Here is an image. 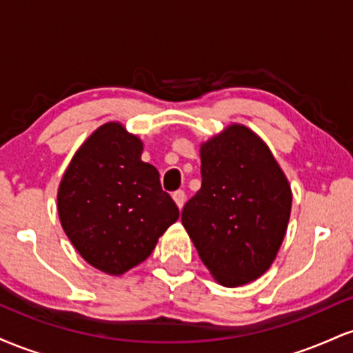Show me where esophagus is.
Wrapping results in <instances>:
<instances>
[{"label":"esophagus","instance_id":"34e87169","mask_svg":"<svg viewBox=\"0 0 353 353\" xmlns=\"http://www.w3.org/2000/svg\"><path fill=\"white\" fill-rule=\"evenodd\" d=\"M172 199L176 201L177 208L182 209V205L185 204V192H184V190H176V192L172 194Z\"/></svg>","mask_w":353,"mask_h":353}]
</instances>
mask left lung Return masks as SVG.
Wrapping results in <instances>:
<instances>
[{"mask_svg":"<svg viewBox=\"0 0 353 353\" xmlns=\"http://www.w3.org/2000/svg\"><path fill=\"white\" fill-rule=\"evenodd\" d=\"M202 184L182 225L219 283L239 287L272 265L285 237L292 190L267 144L232 124L201 145Z\"/></svg>","mask_w":353,"mask_h":353,"instance_id":"obj_1","label":"left lung"}]
</instances>
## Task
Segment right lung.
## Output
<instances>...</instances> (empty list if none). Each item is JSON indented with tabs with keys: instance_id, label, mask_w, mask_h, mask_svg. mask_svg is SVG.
<instances>
[{
	"instance_id": "1",
	"label": "right lung",
	"mask_w": 353,
	"mask_h": 353,
	"mask_svg": "<svg viewBox=\"0 0 353 353\" xmlns=\"http://www.w3.org/2000/svg\"><path fill=\"white\" fill-rule=\"evenodd\" d=\"M141 154L143 141L123 124H103L74 154L58 189L59 221L71 244L111 275L145 261L179 219L159 172Z\"/></svg>"
}]
</instances>
